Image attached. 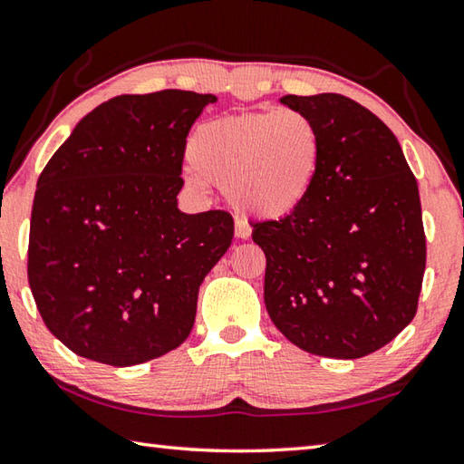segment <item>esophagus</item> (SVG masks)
<instances>
[{"instance_id": "obj_1", "label": "esophagus", "mask_w": 464, "mask_h": 464, "mask_svg": "<svg viewBox=\"0 0 464 464\" xmlns=\"http://www.w3.org/2000/svg\"><path fill=\"white\" fill-rule=\"evenodd\" d=\"M235 235H237L239 239H247L251 235V227L247 225V221H243V218H237L235 221Z\"/></svg>"}]
</instances>
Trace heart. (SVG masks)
<instances>
[{
    "label": "heart",
    "mask_w": 464,
    "mask_h": 464,
    "mask_svg": "<svg viewBox=\"0 0 464 464\" xmlns=\"http://www.w3.org/2000/svg\"><path fill=\"white\" fill-rule=\"evenodd\" d=\"M197 174L221 184L229 203L249 217H292L308 203L323 170V133L314 120L294 109L225 115L200 123L188 140Z\"/></svg>",
    "instance_id": "1"
}]
</instances>
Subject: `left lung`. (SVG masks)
Listing matches in <instances>:
<instances>
[{
	"label": "left lung",
	"mask_w": 464,
	"mask_h": 464,
	"mask_svg": "<svg viewBox=\"0 0 464 464\" xmlns=\"http://www.w3.org/2000/svg\"><path fill=\"white\" fill-rule=\"evenodd\" d=\"M323 133V170L308 203L254 223L266 254L264 300L302 351L359 359L416 316L426 235L416 176L392 130L336 92L280 99Z\"/></svg>",
	"instance_id": "left-lung-1"
}]
</instances>
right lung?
I'll return each mask as SVG.
<instances>
[{"label":"right lung","instance_id":"1","mask_svg":"<svg viewBox=\"0 0 464 464\" xmlns=\"http://www.w3.org/2000/svg\"><path fill=\"white\" fill-rule=\"evenodd\" d=\"M215 95L166 89L92 109L34 195L28 282L38 313L77 355L140 365L180 347L198 285L233 239L227 210L179 208L187 136Z\"/></svg>","mask_w":464,"mask_h":464}]
</instances>
